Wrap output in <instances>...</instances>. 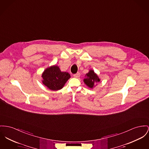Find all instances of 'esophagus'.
I'll return each mask as SVG.
<instances>
[{
	"label": "esophagus",
	"instance_id": "34e87169",
	"mask_svg": "<svg viewBox=\"0 0 149 149\" xmlns=\"http://www.w3.org/2000/svg\"><path fill=\"white\" fill-rule=\"evenodd\" d=\"M73 76H74V77H75V78H79V76H80V73H77L76 74H74Z\"/></svg>",
	"mask_w": 149,
	"mask_h": 149
}]
</instances>
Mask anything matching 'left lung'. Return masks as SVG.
<instances>
[{"mask_svg": "<svg viewBox=\"0 0 149 149\" xmlns=\"http://www.w3.org/2000/svg\"><path fill=\"white\" fill-rule=\"evenodd\" d=\"M100 79L97 73L93 70H90L89 72L85 74V78L84 79L85 84L90 89H93L99 82Z\"/></svg>", "mask_w": 149, "mask_h": 149, "instance_id": "8db88e82", "label": "left lung"}]
</instances>
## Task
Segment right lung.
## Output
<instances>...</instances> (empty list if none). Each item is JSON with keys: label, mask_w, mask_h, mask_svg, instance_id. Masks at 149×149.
Wrapping results in <instances>:
<instances>
[{"label": "right lung", "mask_w": 149, "mask_h": 149, "mask_svg": "<svg viewBox=\"0 0 149 149\" xmlns=\"http://www.w3.org/2000/svg\"><path fill=\"white\" fill-rule=\"evenodd\" d=\"M42 83L49 89L56 91L61 89L70 78L68 72H61L58 65L47 68L42 74Z\"/></svg>", "instance_id": "right-lung-1"}]
</instances>
